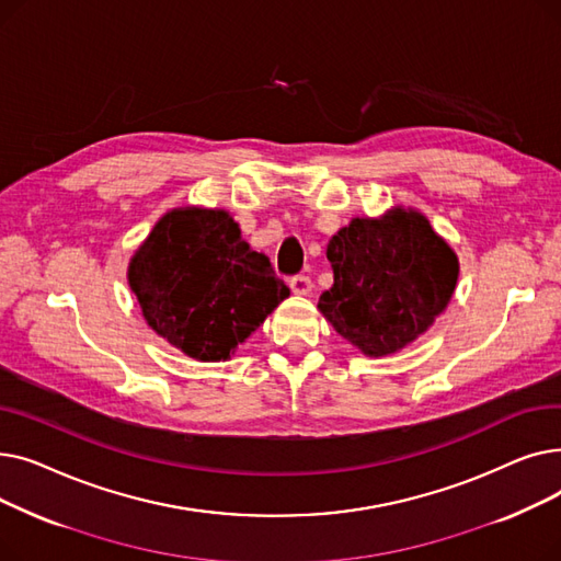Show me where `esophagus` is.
Segmentation results:
<instances>
[{"instance_id":"obj_1","label":"esophagus","mask_w":561,"mask_h":561,"mask_svg":"<svg viewBox=\"0 0 561 561\" xmlns=\"http://www.w3.org/2000/svg\"><path fill=\"white\" fill-rule=\"evenodd\" d=\"M290 290L296 293V296H309L311 293V279L307 275H296L290 279Z\"/></svg>"}]
</instances>
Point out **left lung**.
<instances>
[{
  "label": "left lung",
  "mask_w": 561,
  "mask_h": 561,
  "mask_svg": "<svg viewBox=\"0 0 561 561\" xmlns=\"http://www.w3.org/2000/svg\"><path fill=\"white\" fill-rule=\"evenodd\" d=\"M334 284L318 300L332 328L366 357H389L446 311L459 259L411 206L352 218L328 243Z\"/></svg>",
  "instance_id": "left-lung-1"
}]
</instances>
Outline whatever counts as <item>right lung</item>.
Returning a JSON list of instances; mask_svg holds the SVG:
<instances>
[{"instance_id":"add662e5","label":"right lung","mask_w":561,"mask_h":561,"mask_svg":"<svg viewBox=\"0 0 561 561\" xmlns=\"http://www.w3.org/2000/svg\"><path fill=\"white\" fill-rule=\"evenodd\" d=\"M127 282L161 339L197 362H227L290 296L268 256L225 209H170L129 259Z\"/></svg>"}]
</instances>
